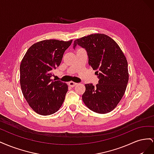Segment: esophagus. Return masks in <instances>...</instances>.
I'll use <instances>...</instances> for the list:
<instances>
[{"mask_svg": "<svg viewBox=\"0 0 154 154\" xmlns=\"http://www.w3.org/2000/svg\"><path fill=\"white\" fill-rule=\"evenodd\" d=\"M68 84H69V85L70 87H73L75 86L76 85H77V83H75V82H69Z\"/></svg>", "mask_w": 154, "mask_h": 154, "instance_id": "34e87169", "label": "esophagus"}]
</instances>
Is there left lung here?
<instances>
[{
	"instance_id": "1",
	"label": "left lung",
	"mask_w": 154,
	"mask_h": 154,
	"mask_svg": "<svg viewBox=\"0 0 154 154\" xmlns=\"http://www.w3.org/2000/svg\"><path fill=\"white\" fill-rule=\"evenodd\" d=\"M85 49L88 64L99 79L98 83L85 84L82 100L92 111L106 114L114 110L123 96L128 81L127 60L122 49L110 37L104 34H93L74 40Z\"/></svg>"
}]
</instances>
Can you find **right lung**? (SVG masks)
<instances>
[{"label":"right lung","mask_w":154,"mask_h":154,"mask_svg":"<svg viewBox=\"0 0 154 154\" xmlns=\"http://www.w3.org/2000/svg\"><path fill=\"white\" fill-rule=\"evenodd\" d=\"M72 42L53 39L38 42L31 46L22 60L20 82L22 94L38 114H53L63 103L67 85L51 78L52 71L60 66Z\"/></svg>","instance_id":"1"}]
</instances>
